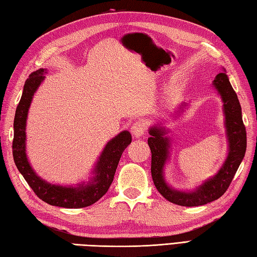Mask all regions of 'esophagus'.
I'll return each instance as SVG.
<instances>
[{
  "instance_id": "esophagus-1",
  "label": "esophagus",
  "mask_w": 257,
  "mask_h": 257,
  "mask_svg": "<svg viewBox=\"0 0 257 257\" xmlns=\"http://www.w3.org/2000/svg\"><path fill=\"white\" fill-rule=\"evenodd\" d=\"M146 122L144 120H137L132 127V133L135 137H141L146 133Z\"/></svg>"
}]
</instances>
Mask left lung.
<instances>
[{
  "mask_svg": "<svg viewBox=\"0 0 257 257\" xmlns=\"http://www.w3.org/2000/svg\"><path fill=\"white\" fill-rule=\"evenodd\" d=\"M224 102L226 134L230 143L227 159L215 177L196 189L194 192L185 193L171 189L163 179V167L168 158L169 139L163 137L166 129L151 128L148 145L151 150V176L159 193L174 204L182 206L204 205L217 200L225 193L241 165L246 151V130L242 119V109L236 92L225 73L216 75L213 81Z\"/></svg>",
  "mask_w": 257,
  "mask_h": 257,
  "instance_id": "left-lung-1",
  "label": "left lung"
}]
</instances>
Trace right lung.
Masks as SVG:
<instances>
[{
    "instance_id": "add662e5",
    "label": "right lung",
    "mask_w": 257,
    "mask_h": 257,
    "mask_svg": "<svg viewBox=\"0 0 257 257\" xmlns=\"http://www.w3.org/2000/svg\"><path fill=\"white\" fill-rule=\"evenodd\" d=\"M44 73L45 69L41 68L30 75L25 81L23 94L16 107L12 145L14 162L34 193L46 203L67 209L89 206L106 194L110 187L120 157L132 143V135L129 132H122L109 141L97 162L94 172L96 176L87 185H80L78 188H65L52 185L37 177L32 170L25 154V124L33 95L44 79Z\"/></svg>"
}]
</instances>
